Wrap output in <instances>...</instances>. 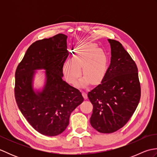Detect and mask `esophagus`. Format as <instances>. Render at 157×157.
Segmentation results:
<instances>
[{"mask_svg":"<svg viewBox=\"0 0 157 157\" xmlns=\"http://www.w3.org/2000/svg\"><path fill=\"white\" fill-rule=\"evenodd\" d=\"M82 96H84V98L85 99H87L88 95H87V93H86V92L83 91V92H82Z\"/></svg>","mask_w":157,"mask_h":157,"instance_id":"1","label":"esophagus"}]
</instances>
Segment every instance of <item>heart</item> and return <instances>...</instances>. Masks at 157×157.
<instances>
[{
	"label": "heart",
	"instance_id": "1",
	"mask_svg": "<svg viewBox=\"0 0 157 157\" xmlns=\"http://www.w3.org/2000/svg\"><path fill=\"white\" fill-rule=\"evenodd\" d=\"M108 59L105 52L94 43L82 45L73 56V60H67L63 65V73L66 80L74 84L82 73L85 77L79 85L85 86L88 81L98 83L105 76L107 69Z\"/></svg>",
	"mask_w": 157,
	"mask_h": 157
}]
</instances>
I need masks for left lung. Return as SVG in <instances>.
Here are the masks:
<instances>
[{
  "label": "left lung",
  "mask_w": 157,
  "mask_h": 157,
  "mask_svg": "<svg viewBox=\"0 0 157 157\" xmlns=\"http://www.w3.org/2000/svg\"><path fill=\"white\" fill-rule=\"evenodd\" d=\"M111 63L101 84L88 93L93 105L90 122L103 134L117 131L134 114L141 96L138 67L119 42L108 39Z\"/></svg>",
  "instance_id": "obj_1"
}]
</instances>
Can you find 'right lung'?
Instances as JSON below:
<instances>
[{
	"label": "right lung",
	"instance_id": "add662e5",
	"mask_svg": "<svg viewBox=\"0 0 157 157\" xmlns=\"http://www.w3.org/2000/svg\"><path fill=\"white\" fill-rule=\"evenodd\" d=\"M67 36L59 34L29 46L15 71V97L23 115L40 134L55 136L69 125V117L84 101L79 90L63 80V65L69 55ZM44 69L41 91L33 88L36 70Z\"/></svg>",
	"mask_w": 157,
	"mask_h": 157
}]
</instances>
